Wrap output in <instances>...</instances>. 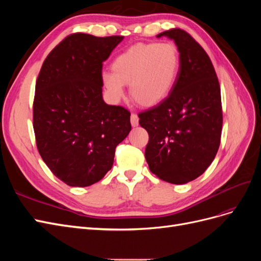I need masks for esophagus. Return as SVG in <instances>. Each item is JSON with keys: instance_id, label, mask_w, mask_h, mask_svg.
I'll return each mask as SVG.
<instances>
[{"instance_id": "obj_1", "label": "esophagus", "mask_w": 261, "mask_h": 261, "mask_svg": "<svg viewBox=\"0 0 261 261\" xmlns=\"http://www.w3.org/2000/svg\"><path fill=\"white\" fill-rule=\"evenodd\" d=\"M130 124H132V126H134V127H136V126H138L139 118H138L137 114H132L130 115Z\"/></svg>"}]
</instances>
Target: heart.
Returning <instances> with one entry per match:
<instances>
[{
	"instance_id": "b5f03b06",
	"label": "heart",
	"mask_w": 261,
	"mask_h": 261,
	"mask_svg": "<svg viewBox=\"0 0 261 261\" xmlns=\"http://www.w3.org/2000/svg\"><path fill=\"white\" fill-rule=\"evenodd\" d=\"M179 54L172 43H138L114 60L112 72L101 75L102 85L113 102L124 96V85L137 105L152 108L168 98L175 85Z\"/></svg>"
}]
</instances>
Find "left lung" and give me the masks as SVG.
Instances as JSON below:
<instances>
[{
    "label": "left lung",
    "mask_w": 261,
    "mask_h": 261,
    "mask_svg": "<svg viewBox=\"0 0 261 261\" xmlns=\"http://www.w3.org/2000/svg\"><path fill=\"white\" fill-rule=\"evenodd\" d=\"M156 37L175 42L179 69L168 98L138 114L149 134L145 156L158 177L186 184L200 176L218 152L222 132L220 85L208 54L186 31L175 28Z\"/></svg>",
    "instance_id": "left-lung-1"
}]
</instances>
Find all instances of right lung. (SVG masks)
Returning <instances> with one entry per match:
<instances>
[{
    "instance_id": "right-lung-1",
    "label": "right lung",
    "mask_w": 261,
    "mask_h": 261,
    "mask_svg": "<svg viewBox=\"0 0 261 261\" xmlns=\"http://www.w3.org/2000/svg\"><path fill=\"white\" fill-rule=\"evenodd\" d=\"M124 39L74 34L50 52L39 73L34 130L42 160L65 184L86 187L111 170L130 113L102 97V63Z\"/></svg>"
}]
</instances>
